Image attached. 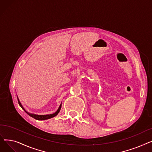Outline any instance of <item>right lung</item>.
Wrapping results in <instances>:
<instances>
[{
    "label": "right lung",
    "mask_w": 152,
    "mask_h": 152,
    "mask_svg": "<svg viewBox=\"0 0 152 152\" xmlns=\"http://www.w3.org/2000/svg\"><path fill=\"white\" fill-rule=\"evenodd\" d=\"M18 103H19L20 106L21 107V108H22L24 111H25V112H26L28 115H29L31 117H32V118H33L37 119V120H45V119H50V118H53V117H54V116H57V115L58 114V113L60 112L61 107V105H60V107H59V108H58V110H57V111H56V112H55V113H53V114L46 115H34V114H31V113H29L28 112H27V111H26L25 109H24V108H23V106L21 105V103H20L19 99H18Z\"/></svg>",
    "instance_id": "obj_1"
}]
</instances>
